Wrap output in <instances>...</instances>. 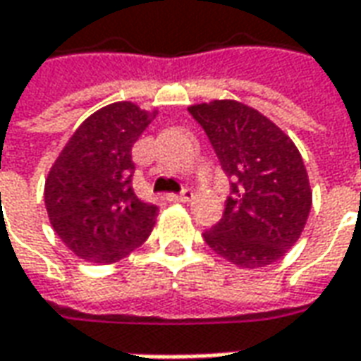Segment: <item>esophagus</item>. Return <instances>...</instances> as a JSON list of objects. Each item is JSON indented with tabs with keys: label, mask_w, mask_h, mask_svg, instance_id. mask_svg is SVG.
<instances>
[{
	"label": "esophagus",
	"mask_w": 361,
	"mask_h": 361,
	"mask_svg": "<svg viewBox=\"0 0 361 361\" xmlns=\"http://www.w3.org/2000/svg\"><path fill=\"white\" fill-rule=\"evenodd\" d=\"M193 197V191L191 190H183L181 193H168L166 200L171 201V203H185Z\"/></svg>",
	"instance_id": "1"
}]
</instances>
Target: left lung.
<instances>
[{"mask_svg": "<svg viewBox=\"0 0 361 361\" xmlns=\"http://www.w3.org/2000/svg\"><path fill=\"white\" fill-rule=\"evenodd\" d=\"M188 110L231 178L223 217L203 239L243 269L276 263L300 239L312 207L300 152L274 122L237 100H213Z\"/></svg>", "mask_w": 361, "mask_h": 361, "instance_id": "left-lung-1", "label": "left lung"}]
</instances>
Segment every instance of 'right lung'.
<instances>
[{
	"label": "right lung",
	"instance_id": "right-lung-1",
	"mask_svg": "<svg viewBox=\"0 0 361 361\" xmlns=\"http://www.w3.org/2000/svg\"><path fill=\"white\" fill-rule=\"evenodd\" d=\"M158 110L114 102L68 138L45 181L49 221L78 259L110 264L148 239L158 207L132 188V146Z\"/></svg>",
	"mask_w": 361,
	"mask_h": 361
}]
</instances>
